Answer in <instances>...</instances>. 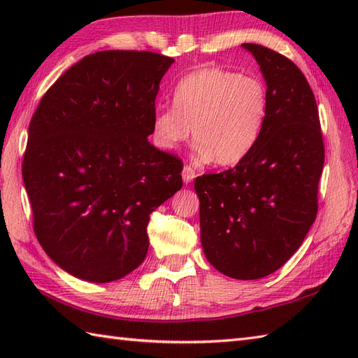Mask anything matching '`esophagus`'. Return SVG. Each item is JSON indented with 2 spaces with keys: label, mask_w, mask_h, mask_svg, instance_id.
I'll list each match as a JSON object with an SVG mask.
<instances>
[{
  "label": "esophagus",
  "mask_w": 358,
  "mask_h": 358,
  "mask_svg": "<svg viewBox=\"0 0 358 358\" xmlns=\"http://www.w3.org/2000/svg\"><path fill=\"white\" fill-rule=\"evenodd\" d=\"M181 177H183L185 183H191V181L196 177V172L192 169L191 166H185L183 172H181Z\"/></svg>",
  "instance_id": "34e87169"
}]
</instances>
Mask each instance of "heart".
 <instances>
[{"label": "heart", "mask_w": 358, "mask_h": 358, "mask_svg": "<svg viewBox=\"0 0 358 358\" xmlns=\"http://www.w3.org/2000/svg\"><path fill=\"white\" fill-rule=\"evenodd\" d=\"M263 80L222 67L187 73L173 89L172 108H159L152 123L158 148L172 150L189 135L196 152L218 166H232L254 149L268 117Z\"/></svg>", "instance_id": "obj_1"}]
</instances>
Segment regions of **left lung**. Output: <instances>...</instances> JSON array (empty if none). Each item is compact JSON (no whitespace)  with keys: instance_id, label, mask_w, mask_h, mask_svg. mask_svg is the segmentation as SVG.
Instances as JSON below:
<instances>
[{"instance_id":"1","label":"left lung","mask_w":358,"mask_h":358,"mask_svg":"<svg viewBox=\"0 0 358 358\" xmlns=\"http://www.w3.org/2000/svg\"><path fill=\"white\" fill-rule=\"evenodd\" d=\"M268 86V117L249 155L232 169L195 178L201 246L227 277L257 280L280 269L305 240L318 210L324 164L313 89L291 59L245 43Z\"/></svg>"}]
</instances>
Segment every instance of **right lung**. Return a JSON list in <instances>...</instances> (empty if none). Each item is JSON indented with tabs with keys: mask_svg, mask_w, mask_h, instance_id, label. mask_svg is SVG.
<instances>
[{
	"mask_svg": "<svg viewBox=\"0 0 358 358\" xmlns=\"http://www.w3.org/2000/svg\"><path fill=\"white\" fill-rule=\"evenodd\" d=\"M172 63L148 50L95 52L53 83L30 120L22 180L34 231L75 277L108 283L138 268L150 214L183 186V162L148 140Z\"/></svg>",
	"mask_w": 358,
	"mask_h": 358,
	"instance_id": "add662e5",
	"label": "right lung"
}]
</instances>
